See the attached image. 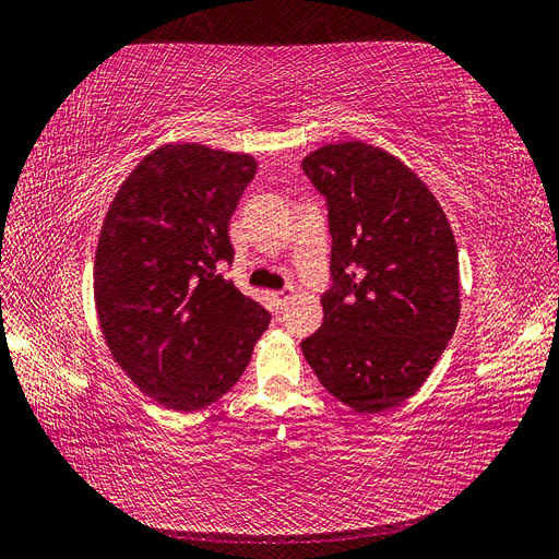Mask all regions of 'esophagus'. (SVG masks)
<instances>
[{"label":"esophagus","mask_w":559,"mask_h":559,"mask_svg":"<svg viewBox=\"0 0 559 559\" xmlns=\"http://www.w3.org/2000/svg\"><path fill=\"white\" fill-rule=\"evenodd\" d=\"M292 296H294V286H284L282 292H277V294H273V298H275V302H277V308H284L286 302L292 300Z\"/></svg>","instance_id":"1"}]
</instances>
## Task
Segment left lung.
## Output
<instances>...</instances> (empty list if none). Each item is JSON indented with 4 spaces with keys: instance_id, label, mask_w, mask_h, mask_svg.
Wrapping results in <instances>:
<instances>
[{
    "instance_id": "obj_1",
    "label": "left lung",
    "mask_w": 559,
    "mask_h": 559,
    "mask_svg": "<svg viewBox=\"0 0 559 559\" xmlns=\"http://www.w3.org/2000/svg\"><path fill=\"white\" fill-rule=\"evenodd\" d=\"M302 173L324 195L331 286L324 321L300 343L319 382L357 413L411 399L460 319V259L425 183L364 142L321 146Z\"/></svg>"
}]
</instances>
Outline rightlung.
Instances as JSON below:
<instances>
[{"label":"right lung","mask_w":559,"mask_h":559,"mask_svg":"<svg viewBox=\"0 0 559 559\" xmlns=\"http://www.w3.org/2000/svg\"><path fill=\"white\" fill-rule=\"evenodd\" d=\"M257 160L202 144L148 154L99 233L95 306L105 341L144 394L177 413L207 408L240 380L270 312L222 275L228 218Z\"/></svg>","instance_id":"add662e5"}]
</instances>
